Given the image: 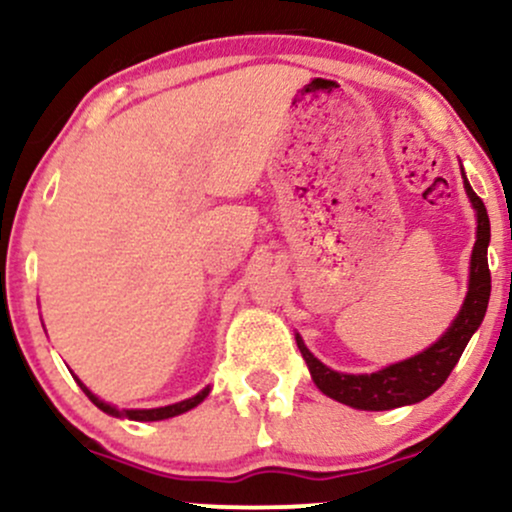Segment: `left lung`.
Here are the masks:
<instances>
[{
  "label": "left lung",
  "mask_w": 512,
  "mask_h": 512,
  "mask_svg": "<svg viewBox=\"0 0 512 512\" xmlns=\"http://www.w3.org/2000/svg\"><path fill=\"white\" fill-rule=\"evenodd\" d=\"M462 180L464 192H467L474 216H477V240H474L472 260H469L467 296H464L460 313L455 315L448 330L440 334V339H436L428 349L419 351V354L411 358H404V361L390 363V366L375 370V373L354 375L327 368L320 358L310 354L301 334H296V344L301 349L305 363H308L310 378H313V383L322 395L361 411H387L407 407V404H416L421 399L431 397L448 380L452 368L460 361L464 346L469 344L472 334L479 330L491 296V272L489 257H486V250H489L491 243L489 214H486L484 202L469 185L464 168Z\"/></svg>",
  "instance_id": "obj_1"
}]
</instances>
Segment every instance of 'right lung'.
Masks as SVG:
<instances>
[{"mask_svg": "<svg viewBox=\"0 0 512 512\" xmlns=\"http://www.w3.org/2000/svg\"><path fill=\"white\" fill-rule=\"evenodd\" d=\"M74 378H76V375H74ZM76 383H79L81 390L86 392V397L91 399V402L96 404L98 409L105 411V414H110V416H117V419H129V421H163V419H173V416L185 414V411L195 409L197 404L204 402V399H207L209 392H211V387H204V390L197 392L195 397L182 399V402H175V404H168V407H156V409H117V407H113V404L103 402L101 397L93 395V392L88 390V387L81 383L79 378H76Z\"/></svg>", "mask_w": 512, "mask_h": 512, "instance_id": "1", "label": "right lung"}]
</instances>
